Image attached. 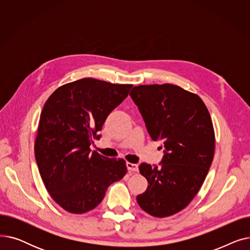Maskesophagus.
I'll return each mask as SVG.
<instances>
[{
    "label": "esophagus",
    "instance_id": "esophagus-1",
    "mask_svg": "<svg viewBox=\"0 0 250 250\" xmlns=\"http://www.w3.org/2000/svg\"><path fill=\"white\" fill-rule=\"evenodd\" d=\"M126 167H127V170L128 171H138L139 170V166L138 164H135V163H126Z\"/></svg>",
    "mask_w": 250,
    "mask_h": 250
}]
</instances>
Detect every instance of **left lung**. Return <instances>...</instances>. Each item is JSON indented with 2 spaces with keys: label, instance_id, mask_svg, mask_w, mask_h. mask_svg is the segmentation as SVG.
Wrapping results in <instances>:
<instances>
[{
  "label": "left lung",
  "instance_id": "8db88e82",
  "mask_svg": "<svg viewBox=\"0 0 250 250\" xmlns=\"http://www.w3.org/2000/svg\"><path fill=\"white\" fill-rule=\"evenodd\" d=\"M130 97L152 140L166 149L161 166H139L148 188L137 196L153 217L172 216L188 206L202 188L215 155V130L202 98L172 84L140 85Z\"/></svg>",
  "mask_w": 250,
  "mask_h": 250
}]
</instances>
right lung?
<instances>
[{"instance_id":"obj_1","label":"right lung","mask_w":250,"mask_h":250,"mask_svg":"<svg viewBox=\"0 0 250 250\" xmlns=\"http://www.w3.org/2000/svg\"><path fill=\"white\" fill-rule=\"evenodd\" d=\"M132 87L84 78L59 87L44 103L35 159L46 190L64 211H91L111 183L126 174L125 160L91 153L90 145Z\"/></svg>"}]
</instances>
